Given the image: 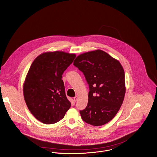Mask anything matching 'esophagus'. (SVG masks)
Listing matches in <instances>:
<instances>
[{"label": "esophagus", "mask_w": 157, "mask_h": 157, "mask_svg": "<svg viewBox=\"0 0 157 157\" xmlns=\"http://www.w3.org/2000/svg\"><path fill=\"white\" fill-rule=\"evenodd\" d=\"M77 99H78V97H77V96L74 97V102H76Z\"/></svg>", "instance_id": "obj_1"}]
</instances>
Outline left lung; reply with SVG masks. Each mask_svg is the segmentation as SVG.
I'll return each instance as SVG.
<instances>
[{
  "label": "left lung",
  "instance_id": "obj_1",
  "mask_svg": "<svg viewBox=\"0 0 157 157\" xmlns=\"http://www.w3.org/2000/svg\"><path fill=\"white\" fill-rule=\"evenodd\" d=\"M73 65L83 73L89 87L87 105L80 111L82 119L94 126L108 123L117 114L125 97V73L121 64L97 50L79 55Z\"/></svg>",
  "mask_w": 157,
  "mask_h": 157
}]
</instances>
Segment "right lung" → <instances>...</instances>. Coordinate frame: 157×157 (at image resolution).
I'll list each match as a JSON object with an SVG mask.
<instances>
[{
  "label": "right lung",
  "mask_w": 157,
  "mask_h": 157,
  "mask_svg": "<svg viewBox=\"0 0 157 157\" xmlns=\"http://www.w3.org/2000/svg\"><path fill=\"white\" fill-rule=\"evenodd\" d=\"M75 56L63 52L44 53L29 70L23 85L25 100L30 113L45 124L60 121L71 105L62 77Z\"/></svg>",
  "instance_id": "1"
}]
</instances>
